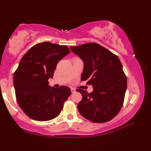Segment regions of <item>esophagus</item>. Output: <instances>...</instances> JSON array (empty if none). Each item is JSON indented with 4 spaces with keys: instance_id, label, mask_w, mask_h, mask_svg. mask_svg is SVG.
I'll return each mask as SVG.
<instances>
[{
    "instance_id": "1",
    "label": "esophagus",
    "mask_w": 151,
    "mask_h": 151,
    "mask_svg": "<svg viewBox=\"0 0 151 151\" xmlns=\"http://www.w3.org/2000/svg\"><path fill=\"white\" fill-rule=\"evenodd\" d=\"M71 92H72L73 93H75L76 92V90L75 88H71Z\"/></svg>"
}]
</instances>
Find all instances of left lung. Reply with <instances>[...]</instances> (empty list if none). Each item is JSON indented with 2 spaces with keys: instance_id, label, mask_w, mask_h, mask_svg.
<instances>
[{
  "instance_id": "left-lung-1",
  "label": "left lung",
  "mask_w": 151,
  "mask_h": 151,
  "mask_svg": "<svg viewBox=\"0 0 151 151\" xmlns=\"http://www.w3.org/2000/svg\"><path fill=\"white\" fill-rule=\"evenodd\" d=\"M70 49L84 62L81 81L92 85L91 93L78 88L82 101L78 104L84 118L97 123L111 121L122 106L127 90V76L119 57L95 42H89Z\"/></svg>"
}]
</instances>
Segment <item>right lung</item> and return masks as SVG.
<instances>
[{"label": "right lung", "instance_id": "add662e5", "mask_svg": "<svg viewBox=\"0 0 151 151\" xmlns=\"http://www.w3.org/2000/svg\"><path fill=\"white\" fill-rule=\"evenodd\" d=\"M68 47L50 42L38 43L22 57L14 73V86L19 105L30 119L50 121L59 115L70 95L66 86L48 85L58 61L70 53Z\"/></svg>", "mask_w": 151, "mask_h": 151}]
</instances>
